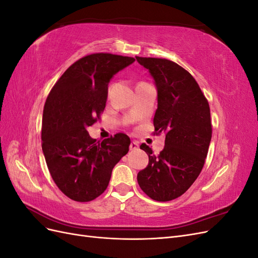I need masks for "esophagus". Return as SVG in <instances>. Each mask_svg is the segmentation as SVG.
<instances>
[{
  "label": "esophagus",
  "instance_id": "1",
  "mask_svg": "<svg viewBox=\"0 0 258 258\" xmlns=\"http://www.w3.org/2000/svg\"><path fill=\"white\" fill-rule=\"evenodd\" d=\"M138 148H139V143L137 141L131 142V144H130V150L131 151H136V150H138Z\"/></svg>",
  "mask_w": 258,
  "mask_h": 258
}]
</instances>
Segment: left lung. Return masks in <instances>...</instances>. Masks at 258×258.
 I'll return each instance as SVG.
<instances>
[{"label": "left lung", "instance_id": "8db88e82", "mask_svg": "<svg viewBox=\"0 0 258 258\" xmlns=\"http://www.w3.org/2000/svg\"><path fill=\"white\" fill-rule=\"evenodd\" d=\"M155 80L158 107L154 135L165 134V147L154 155L146 144L148 165L138 173V183L156 201L173 200L199 176L212 138L210 106L191 74L173 61L136 57Z\"/></svg>", "mask_w": 258, "mask_h": 258}]
</instances>
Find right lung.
Listing matches in <instances>:
<instances>
[{"label": "right lung", "mask_w": 258, "mask_h": 258, "mask_svg": "<svg viewBox=\"0 0 258 258\" xmlns=\"http://www.w3.org/2000/svg\"><path fill=\"white\" fill-rule=\"evenodd\" d=\"M135 60L107 52L85 56L61 75L46 99L43 153L53 182L70 199L88 202L103 194L113 168L129 151L127 135L97 141L87 127L101 118L113 75Z\"/></svg>", "instance_id": "add662e5"}]
</instances>
